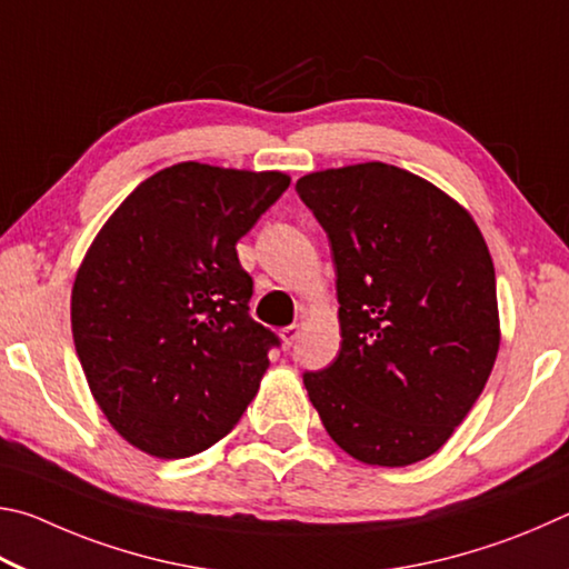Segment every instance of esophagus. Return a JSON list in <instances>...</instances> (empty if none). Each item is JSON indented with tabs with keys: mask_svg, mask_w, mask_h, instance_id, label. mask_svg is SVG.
<instances>
[{
	"mask_svg": "<svg viewBox=\"0 0 569 569\" xmlns=\"http://www.w3.org/2000/svg\"><path fill=\"white\" fill-rule=\"evenodd\" d=\"M297 337H300V325H290L282 330V342L287 347H292L297 342Z\"/></svg>",
	"mask_w": 569,
	"mask_h": 569,
	"instance_id": "1",
	"label": "esophagus"
}]
</instances>
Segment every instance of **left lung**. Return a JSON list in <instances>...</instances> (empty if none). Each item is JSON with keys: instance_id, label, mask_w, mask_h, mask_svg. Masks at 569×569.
Returning <instances> with one entry per match:
<instances>
[{"instance_id": "1", "label": "left lung", "mask_w": 569, "mask_h": 569, "mask_svg": "<svg viewBox=\"0 0 569 569\" xmlns=\"http://www.w3.org/2000/svg\"><path fill=\"white\" fill-rule=\"evenodd\" d=\"M330 239L340 355L305 372L327 435L365 465L435 455L500 350L495 267L467 209L407 169L365 162L297 179Z\"/></svg>"}]
</instances>
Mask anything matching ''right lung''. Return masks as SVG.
I'll list each match as a JSON object with an SVG mask.
<instances>
[{
  "instance_id": "right-lung-1",
  "label": "right lung",
  "mask_w": 569,
  "mask_h": 569,
  "mask_svg": "<svg viewBox=\"0 0 569 569\" xmlns=\"http://www.w3.org/2000/svg\"><path fill=\"white\" fill-rule=\"evenodd\" d=\"M290 177L179 162L99 229L72 290V335L99 410L162 460L207 450L254 400L279 337L249 317L237 242Z\"/></svg>"
}]
</instances>
